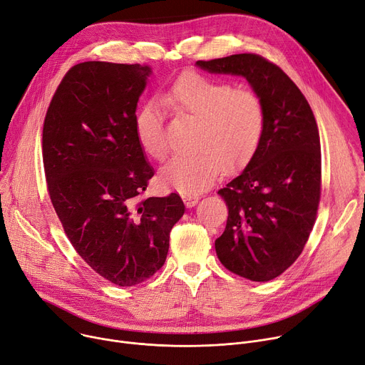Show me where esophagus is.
<instances>
[{"label": "esophagus", "instance_id": "esophagus-1", "mask_svg": "<svg viewBox=\"0 0 365 365\" xmlns=\"http://www.w3.org/2000/svg\"><path fill=\"white\" fill-rule=\"evenodd\" d=\"M182 198H183L185 205L189 207V208L193 207V205H197L198 201H200V197L198 195H192V193H183Z\"/></svg>", "mask_w": 365, "mask_h": 365}]
</instances>
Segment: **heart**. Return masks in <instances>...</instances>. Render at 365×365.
Masks as SVG:
<instances>
[{
  "mask_svg": "<svg viewBox=\"0 0 365 365\" xmlns=\"http://www.w3.org/2000/svg\"><path fill=\"white\" fill-rule=\"evenodd\" d=\"M163 103L178 113L198 118L195 151L170 158L160 172L165 187L198 193L212 185L220 170L233 172L250 161L261 142L265 114L259 96L235 89L232 83L201 73H185L161 93ZM140 148L164 160L168 143L163 110L157 101L142 104L133 120Z\"/></svg>",
  "mask_w": 365,
  "mask_h": 365,
  "instance_id": "obj_1",
  "label": "heart"
}]
</instances>
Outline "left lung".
<instances>
[{"instance_id": "obj_1", "label": "left lung", "mask_w": 365, "mask_h": 365, "mask_svg": "<svg viewBox=\"0 0 365 365\" xmlns=\"http://www.w3.org/2000/svg\"><path fill=\"white\" fill-rule=\"evenodd\" d=\"M215 75L242 76L265 114L261 142L239 176L218 190L229 210L215 239L218 259L252 282L280 276L301 255L317 215L322 192L319 128L299 88L257 54L197 61Z\"/></svg>"}]
</instances>
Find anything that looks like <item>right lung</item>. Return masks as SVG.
<instances>
[{
	"label": "right lung",
	"mask_w": 365,
	"mask_h": 365,
	"mask_svg": "<svg viewBox=\"0 0 365 365\" xmlns=\"http://www.w3.org/2000/svg\"><path fill=\"white\" fill-rule=\"evenodd\" d=\"M150 66H73L48 107L42 158L53 207L93 272L135 286L165 262L170 230L185 212L178 193L142 200L154 176L133 120Z\"/></svg>",
	"instance_id": "add662e5"
}]
</instances>
